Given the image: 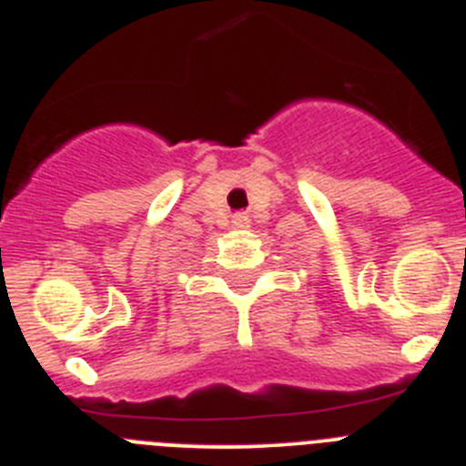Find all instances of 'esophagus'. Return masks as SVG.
Segmentation results:
<instances>
[{"mask_svg":"<svg viewBox=\"0 0 466 466\" xmlns=\"http://www.w3.org/2000/svg\"><path fill=\"white\" fill-rule=\"evenodd\" d=\"M233 228H238V230L249 228V214H247V212L233 214Z\"/></svg>","mask_w":466,"mask_h":466,"instance_id":"34e87169","label":"esophagus"}]
</instances>
